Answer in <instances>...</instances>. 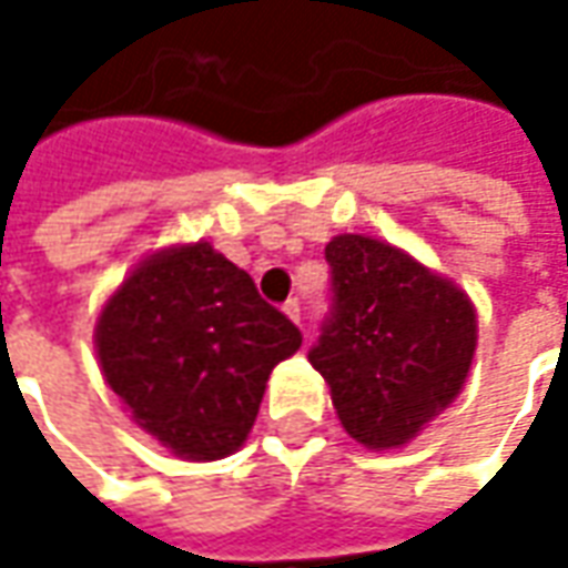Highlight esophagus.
<instances>
[{
	"instance_id": "esophagus-1",
	"label": "esophagus",
	"mask_w": 568,
	"mask_h": 568,
	"mask_svg": "<svg viewBox=\"0 0 568 568\" xmlns=\"http://www.w3.org/2000/svg\"><path fill=\"white\" fill-rule=\"evenodd\" d=\"M284 313H287V316L294 318L296 325H303V306H300V300H287V303H284Z\"/></svg>"
}]
</instances>
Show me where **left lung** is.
I'll list each match as a JSON object with an SVG mask.
<instances>
[{
  "mask_svg": "<svg viewBox=\"0 0 568 568\" xmlns=\"http://www.w3.org/2000/svg\"><path fill=\"white\" fill-rule=\"evenodd\" d=\"M332 306L310 363L341 426L366 448H398L462 392L477 344L470 300L407 252L361 233L325 246Z\"/></svg>",
  "mask_w": 568,
  "mask_h": 568,
  "instance_id": "8db88e82",
  "label": "left lung"
}]
</instances>
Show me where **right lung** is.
Here are the masks:
<instances>
[{"label": "right lung", "mask_w": 568, "mask_h": 568, "mask_svg": "<svg viewBox=\"0 0 568 568\" xmlns=\"http://www.w3.org/2000/svg\"><path fill=\"white\" fill-rule=\"evenodd\" d=\"M303 335L207 243L151 255L106 300L98 357L132 420L189 462L246 443L265 382Z\"/></svg>", "instance_id": "1"}]
</instances>
